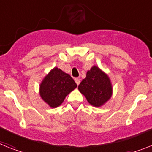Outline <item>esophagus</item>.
Masks as SVG:
<instances>
[{"label":"esophagus","mask_w":152,"mask_h":152,"mask_svg":"<svg viewBox=\"0 0 152 152\" xmlns=\"http://www.w3.org/2000/svg\"><path fill=\"white\" fill-rule=\"evenodd\" d=\"M75 82L76 83L77 85H79L80 83V82H81V80H80V78H76L75 79Z\"/></svg>","instance_id":"34e87169"}]
</instances>
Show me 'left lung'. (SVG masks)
<instances>
[{"label":"left lung","instance_id":"1","mask_svg":"<svg viewBox=\"0 0 152 152\" xmlns=\"http://www.w3.org/2000/svg\"><path fill=\"white\" fill-rule=\"evenodd\" d=\"M78 90L85 96L88 103L96 107H100L106 104L113 94L109 76L96 66H92L88 70L86 78L80 83Z\"/></svg>","mask_w":152,"mask_h":152}]
</instances>
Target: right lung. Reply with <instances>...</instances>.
Listing matches in <instances>:
<instances>
[{"mask_svg": "<svg viewBox=\"0 0 152 152\" xmlns=\"http://www.w3.org/2000/svg\"><path fill=\"white\" fill-rule=\"evenodd\" d=\"M77 85L73 79L60 69L55 67L45 76L39 86L41 98L50 107H58Z\"/></svg>", "mask_w": 152, "mask_h": 152, "instance_id": "1", "label": "right lung"}]
</instances>
